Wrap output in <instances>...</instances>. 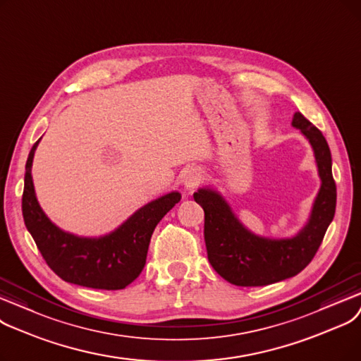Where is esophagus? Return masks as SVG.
<instances>
[{"label":"esophagus","mask_w":361,"mask_h":361,"mask_svg":"<svg viewBox=\"0 0 361 361\" xmlns=\"http://www.w3.org/2000/svg\"><path fill=\"white\" fill-rule=\"evenodd\" d=\"M201 179H202V173L200 169H190L186 171L185 175V186L188 191H192L195 190V188L201 183Z\"/></svg>","instance_id":"1"}]
</instances>
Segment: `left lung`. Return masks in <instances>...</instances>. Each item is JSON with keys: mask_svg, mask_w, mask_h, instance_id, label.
<instances>
[{"mask_svg": "<svg viewBox=\"0 0 361 361\" xmlns=\"http://www.w3.org/2000/svg\"><path fill=\"white\" fill-rule=\"evenodd\" d=\"M293 126L313 145L322 178L308 225L293 239H264L250 233L232 214L229 205L210 190H200L194 200L204 210V239L213 269L236 286H264L293 278L316 255L335 216L336 183L331 149L323 133L301 113Z\"/></svg>", "mask_w": 361, "mask_h": 361, "instance_id": "left-lung-1", "label": "left lung"}]
</instances>
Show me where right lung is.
Listing matches in <instances>:
<instances>
[{"label":"right lung","mask_w":361,"mask_h":361,"mask_svg":"<svg viewBox=\"0 0 361 361\" xmlns=\"http://www.w3.org/2000/svg\"><path fill=\"white\" fill-rule=\"evenodd\" d=\"M38 142L33 144L26 161L22 212L45 263L66 282L94 289H125L140 276L151 235L164 214L180 201V194L170 192L148 202L118 229L99 239L66 233L48 220L33 191L30 167Z\"/></svg>","instance_id":"obj_1"}]
</instances>
